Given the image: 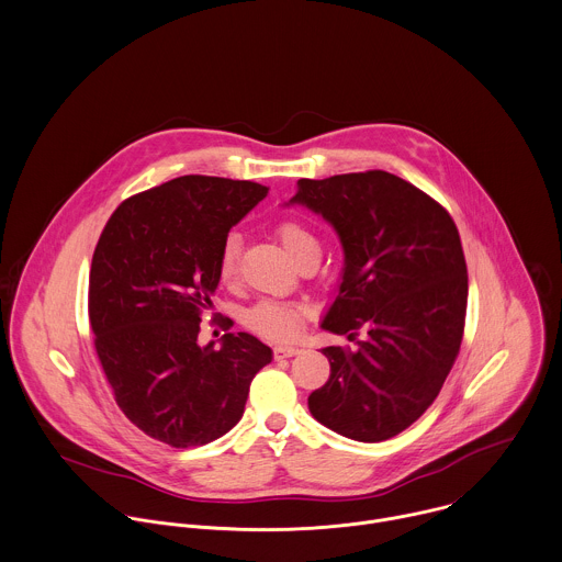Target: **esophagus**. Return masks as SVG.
I'll return each mask as SVG.
<instances>
[{"label": "esophagus", "mask_w": 562, "mask_h": 562, "mask_svg": "<svg viewBox=\"0 0 562 562\" xmlns=\"http://www.w3.org/2000/svg\"><path fill=\"white\" fill-rule=\"evenodd\" d=\"M299 353H301V349L294 347V345H279V347H274V358H277V360L294 358V356H299Z\"/></svg>", "instance_id": "obj_1"}]
</instances>
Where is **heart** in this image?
I'll return each mask as SVG.
<instances>
[{
  "mask_svg": "<svg viewBox=\"0 0 562 562\" xmlns=\"http://www.w3.org/2000/svg\"><path fill=\"white\" fill-rule=\"evenodd\" d=\"M274 231L281 244L285 246V250L296 259V263H301L310 255H321L318 237L303 222L290 217L279 222ZM237 268H239V237L231 233L220 246L217 274L222 281H233L237 274ZM301 321H303V310L299 305L283 303V301H259L244 316V323L248 329L272 340H288L296 336Z\"/></svg>",
  "mask_w": 562,
  "mask_h": 562,
  "instance_id": "heart-1",
  "label": "heart"
}]
</instances>
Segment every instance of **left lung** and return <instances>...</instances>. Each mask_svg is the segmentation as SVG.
Masks as SVG:
<instances>
[{
    "mask_svg": "<svg viewBox=\"0 0 562 562\" xmlns=\"http://www.w3.org/2000/svg\"><path fill=\"white\" fill-rule=\"evenodd\" d=\"M290 202L321 213L340 235L345 274L323 329L358 340L327 347L329 381L307 398L325 427L387 440L438 396L464 334L469 277L449 211L412 183L369 170L301 179Z\"/></svg>",
    "mask_w": 562,
    "mask_h": 562,
    "instance_id": "left-lung-1",
    "label": "left lung"
}]
</instances>
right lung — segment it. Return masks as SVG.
I'll use <instances>...</instances> for the list:
<instances>
[{"label": "right lung", "mask_w": 562, "mask_h": 562, "mask_svg": "<svg viewBox=\"0 0 562 562\" xmlns=\"http://www.w3.org/2000/svg\"><path fill=\"white\" fill-rule=\"evenodd\" d=\"M268 188L189 175L126 198L109 217L89 272L93 345L115 403L144 434L177 449L224 436L252 376L272 360L250 334L198 345L220 283L217 255Z\"/></svg>", "instance_id": "1"}]
</instances>
